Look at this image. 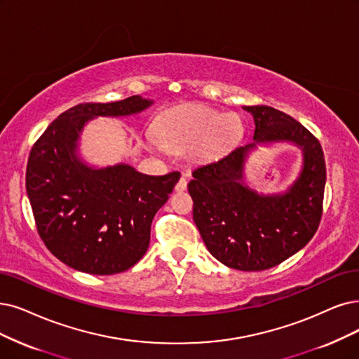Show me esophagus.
Segmentation results:
<instances>
[{
  "label": "esophagus",
  "instance_id": "34e87169",
  "mask_svg": "<svg viewBox=\"0 0 359 359\" xmlns=\"http://www.w3.org/2000/svg\"><path fill=\"white\" fill-rule=\"evenodd\" d=\"M175 190L177 191H185V190H187V178H185V177H181L180 178V181H178V184L175 185Z\"/></svg>",
  "mask_w": 359,
  "mask_h": 359
}]
</instances>
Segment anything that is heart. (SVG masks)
<instances>
[{"label": "heart", "instance_id": "heart-1", "mask_svg": "<svg viewBox=\"0 0 359 359\" xmlns=\"http://www.w3.org/2000/svg\"><path fill=\"white\" fill-rule=\"evenodd\" d=\"M154 130L161 144L172 153L191 150L197 161H217L237 146L245 126L236 113L185 104L163 111Z\"/></svg>", "mask_w": 359, "mask_h": 359}]
</instances>
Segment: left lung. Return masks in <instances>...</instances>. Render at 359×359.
I'll return each mask as SVG.
<instances>
[{
    "label": "left lung",
    "instance_id": "left-lung-1",
    "mask_svg": "<svg viewBox=\"0 0 359 359\" xmlns=\"http://www.w3.org/2000/svg\"><path fill=\"white\" fill-rule=\"evenodd\" d=\"M255 119L253 142L218 162L193 170L189 193L193 219L208 250L224 265L264 271L308 245L323 217L325 161L318 138L269 106H246ZM294 142L304 150V169L291 190L262 196L242 184V165L256 144Z\"/></svg>",
    "mask_w": 359,
    "mask_h": 359
}]
</instances>
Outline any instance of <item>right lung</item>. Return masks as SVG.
Instances as JSON below:
<instances>
[{"label":"right lung","mask_w":359,"mask_h":359,"mask_svg":"<svg viewBox=\"0 0 359 359\" xmlns=\"http://www.w3.org/2000/svg\"><path fill=\"white\" fill-rule=\"evenodd\" d=\"M151 104L140 95L114 103H82L63 111L34 144L26 168V191L38 234L67 266L111 276L134 266L150 243L156 212L181 174H140L128 165L93 169L75 154L85 122L128 116Z\"/></svg>","instance_id":"add662e5"}]
</instances>
